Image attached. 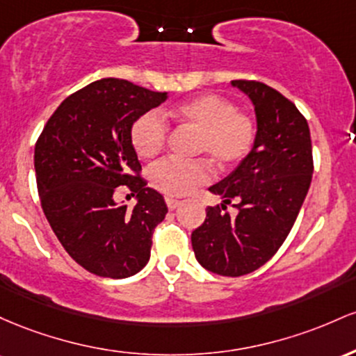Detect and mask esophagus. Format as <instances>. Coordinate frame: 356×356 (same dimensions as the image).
Instances as JSON below:
<instances>
[{
	"label": "esophagus",
	"mask_w": 356,
	"mask_h": 356,
	"mask_svg": "<svg viewBox=\"0 0 356 356\" xmlns=\"http://www.w3.org/2000/svg\"><path fill=\"white\" fill-rule=\"evenodd\" d=\"M165 200H166V205H168V209H170V210H175V209H178V207L181 205V200H177V198H173V197H166Z\"/></svg>",
	"instance_id": "34e87169"
}]
</instances>
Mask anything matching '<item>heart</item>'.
Wrapping results in <instances>:
<instances>
[{"label":"heart","mask_w":356,"mask_h":356,"mask_svg":"<svg viewBox=\"0 0 356 356\" xmlns=\"http://www.w3.org/2000/svg\"><path fill=\"white\" fill-rule=\"evenodd\" d=\"M166 115L198 131V153H207L220 170H229L252 151L255 122L238 113L229 99L217 94H202L166 111ZM168 126L161 115L146 113L133 124L131 141L141 158H153L166 143ZM210 165L205 159L177 161L163 159L151 168L154 188L171 195H186L210 179Z\"/></svg>","instance_id":"heart-1"}]
</instances>
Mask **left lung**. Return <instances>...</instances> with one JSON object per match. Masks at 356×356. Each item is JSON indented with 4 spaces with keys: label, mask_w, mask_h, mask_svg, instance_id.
Listing matches in <instances>:
<instances>
[{
    "label": "left lung",
    "mask_w": 356,
    "mask_h": 356,
    "mask_svg": "<svg viewBox=\"0 0 356 356\" xmlns=\"http://www.w3.org/2000/svg\"><path fill=\"white\" fill-rule=\"evenodd\" d=\"M254 104L257 133L252 151L217 185L222 205L209 207L191 234L197 261L227 277L254 273L286 241L313 178L309 126L281 92L262 82L232 81ZM239 210L230 218L226 205Z\"/></svg>",
    "instance_id": "1"
}]
</instances>
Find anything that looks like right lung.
I'll list each match as a JSON object with an SVG mask.
<instances>
[{
	"instance_id": "1",
	"label": "right lung",
	"mask_w": 356,
	"mask_h": 356,
	"mask_svg": "<svg viewBox=\"0 0 356 356\" xmlns=\"http://www.w3.org/2000/svg\"><path fill=\"white\" fill-rule=\"evenodd\" d=\"M166 97L122 79H101L60 104L35 145L43 213L63 249L92 274L124 279L149 261L153 232L168 209L139 177L131 129ZM119 186L138 198L133 211L115 203Z\"/></svg>"
}]
</instances>
